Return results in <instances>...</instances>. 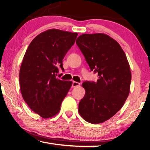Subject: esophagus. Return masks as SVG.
Masks as SVG:
<instances>
[{"label":"esophagus","mask_w":150,"mask_h":150,"mask_svg":"<svg viewBox=\"0 0 150 150\" xmlns=\"http://www.w3.org/2000/svg\"><path fill=\"white\" fill-rule=\"evenodd\" d=\"M79 85H80V83H79L76 82V81H73L71 87H78V86H79Z\"/></svg>","instance_id":"1"}]
</instances>
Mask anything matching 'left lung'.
Here are the masks:
<instances>
[{
    "label": "left lung",
    "mask_w": 150,
    "mask_h": 150,
    "mask_svg": "<svg viewBox=\"0 0 150 150\" xmlns=\"http://www.w3.org/2000/svg\"><path fill=\"white\" fill-rule=\"evenodd\" d=\"M76 44L91 71L98 77L96 82L86 81L82 84L85 95L79 104V112L90 123L104 122L120 110L128 98L130 65L120 45L106 34H82Z\"/></svg>",
    "instance_id": "8db88e82"
}]
</instances>
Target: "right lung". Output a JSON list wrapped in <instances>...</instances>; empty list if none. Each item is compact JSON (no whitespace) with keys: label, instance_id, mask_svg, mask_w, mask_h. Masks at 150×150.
I'll return each mask as SVG.
<instances>
[{"label":"right lung","instance_id":"add662e5","mask_svg":"<svg viewBox=\"0 0 150 150\" xmlns=\"http://www.w3.org/2000/svg\"><path fill=\"white\" fill-rule=\"evenodd\" d=\"M77 33L52 29L30 43L20 70V91L32 110L44 118L55 116L71 87V81L56 77L63 59L75 44ZM63 74H60V76Z\"/></svg>","mask_w":150,"mask_h":150}]
</instances>
